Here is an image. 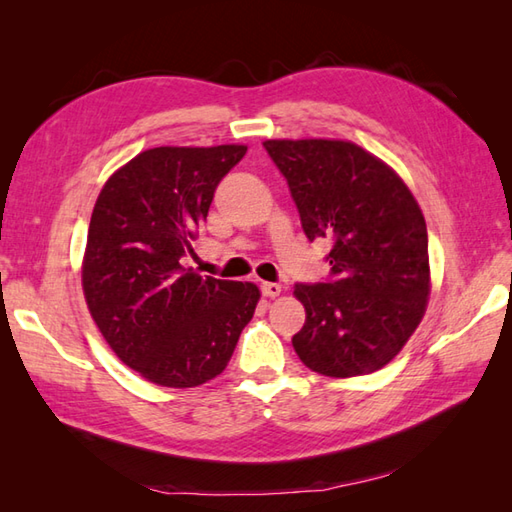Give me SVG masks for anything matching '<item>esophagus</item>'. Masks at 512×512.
Instances as JSON below:
<instances>
[{
    "instance_id": "1",
    "label": "esophagus",
    "mask_w": 512,
    "mask_h": 512,
    "mask_svg": "<svg viewBox=\"0 0 512 512\" xmlns=\"http://www.w3.org/2000/svg\"><path fill=\"white\" fill-rule=\"evenodd\" d=\"M262 295L268 297V299H275V297L281 295V286L273 284V281H264V284H262Z\"/></svg>"
}]
</instances>
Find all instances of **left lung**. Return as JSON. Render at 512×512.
I'll use <instances>...</instances> for the list:
<instances>
[{
	"label": "left lung",
	"mask_w": 512,
	"mask_h": 512,
	"mask_svg": "<svg viewBox=\"0 0 512 512\" xmlns=\"http://www.w3.org/2000/svg\"><path fill=\"white\" fill-rule=\"evenodd\" d=\"M303 233L330 239V277L297 284L306 323L292 347L312 372L372 374L416 332L429 297V239L398 173L347 140H266Z\"/></svg>",
	"instance_id": "left-lung-1"
}]
</instances>
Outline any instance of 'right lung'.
<instances>
[{
    "label": "right lung",
    "mask_w": 512,
    "mask_h": 512,
    "mask_svg": "<svg viewBox=\"0 0 512 512\" xmlns=\"http://www.w3.org/2000/svg\"><path fill=\"white\" fill-rule=\"evenodd\" d=\"M244 145L154 147L105 182L83 257L94 323L149 383L198 387L224 372L253 319L259 288L200 277L180 259Z\"/></svg>",
    "instance_id": "obj_1"
}]
</instances>
